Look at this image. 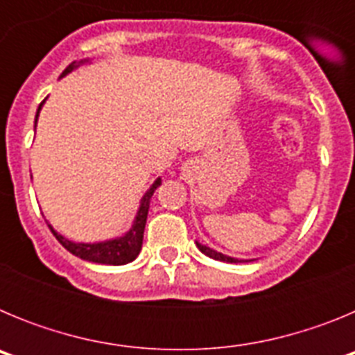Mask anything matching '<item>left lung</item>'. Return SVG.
Listing matches in <instances>:
<instances>
[{"instance_id":"obj_1","label":"left lung","mask_w":355,"mask_h":355,"mask_svg":"<svg viewBox=\"0 0 355 355\" xmlns=\"http://www.w3.org/2000/svg\"><path fill=\"white\" fill-rule=\"evenodd\" d=\"M197 243V249L200 250L202 254H206L208 258L211 259H216V261H225V263H243V261H252V259H236V258H231V256H225V254L222 252H216V250L209 249V247L202 245V243H199V241H196Z\"/></svg>"}]
</instances>
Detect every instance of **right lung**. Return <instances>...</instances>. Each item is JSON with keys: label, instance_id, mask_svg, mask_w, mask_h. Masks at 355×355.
I'll return each instance as SVG.
<instances>
[{"label": "right lung", "instance_id": "add662e5", "mask_svg": "<svg viewBox=\"0 0 355 355\" xmlns=\"http://www.w3.org/2000/svg\"><path fill=\"white\" fill-rule=\"evenodd\" d=\"M89 62H90L89 58H83V60L80 62H72V64L67 65V69L62 72L60 78L67 76L69 72H72L74 69L80 67V65L89 64ZM44 103H46V99H44V101L39 105V108H37L35 126H37V121H39V114H40V110H42ZM159 184H162V178H158L155 183L150 184L149 190L144 193V197L140 199L139 211H137V216H135L133 225H131L128 233H124L119 238H112V240H106V241H96V243H80V241L67 240V238L62 236L58 231H55L51 224L48 225L49 229H51V233L55 234L56 240L60 241L62 245H64L69 252L78 256V258L85 259V261L99 263V265H126V263L133 261V259L140 254V249H142L144 229H146L150 197H153V193H155V190L159 187Z\"/></svg>", "mask_w": 355, "mask_h": 355}]
</instances>
